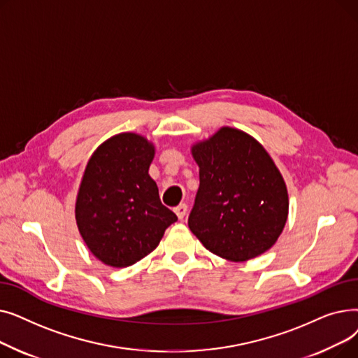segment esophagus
I'll return each instance as SVG.
<instances>
[{"label": "esophagus", "instance_id": "esophagus-1", "mask_svg": "<svg viewBox=\"0 0 358 358\" xmlns=\"http://www.w3.org/2000/svg\"><path fill=\"white\" fill-rule=\"evenodd\" d=\"M174 212H176V215L178 216V219L182 220V219L185 217V215H187V204H185V203L178 204L177 208H174Z\"/></svg>", "mask_w": 358, "mask_h": 358}]
</instances>
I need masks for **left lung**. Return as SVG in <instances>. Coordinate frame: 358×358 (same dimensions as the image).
I'll list each match as a JSON object with an SVG mask.
<instances>
[{"mask_svg":"<svg viewBox=\"0 0 358 358\" xmlns=\"http://www.w3.org/2000/svg\"><path fill=\"white\" fill-rule=\"evenodd\" d=\"M200 185L189 228L206 250L234 262L268 251L289 216L287 187L255 138L223 126L192 145Z\"/></svg>","mask_w":358,"mask_h":358,"instance_id":"1","label":"left lung"}]
</instances>
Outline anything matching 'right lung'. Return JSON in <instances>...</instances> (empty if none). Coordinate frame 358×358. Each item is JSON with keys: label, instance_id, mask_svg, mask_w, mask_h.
Here are the masks:
<instances>
[{"label": "right lung", "instance_id": "1", "mask_svg": "<svg viewBox=\"0 0 358 358\" xmlns=\"http://www.w3.org/2000/svg\"><path fill=\"white\" fill-rule=\"evenodd\" d=\"M154 157L152 142L123 131L104 141L87 162L75 220L91 254L108 267L123 268L141 261L177 222L148 173Z\"/></svg>", "mask_w": 358, "mask_h": 358}]
</instances>
